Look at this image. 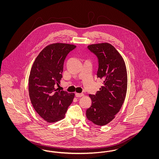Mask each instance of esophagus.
I'll list each match as a JSON object with an SVG mask.
<instances>
[{
  "instance_id": "34e87169",
  "label": "esophagus",
  "mask_w": 159,
  "mask_h": 159,
  "mask_svg": "<svg viewBox=\"0 0 159 159\" xmlns=\"http://www.w3.org/2000/svg\"><path fill=\"white\" fill-rule=\"evenodd\" d=\"M84 95L83 93H76V97H82Z\"/></svg>"
}]
</instances>
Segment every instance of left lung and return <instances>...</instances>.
I'll return each mask as SVG.
<instances>
[{
  "mask_svg": "<svg viewBox=\"0 0 159 159\" xmlns=\"http://www.w3.org/2000/svg\"><path fill=\"white\" fill-rule=\"evenodd\" d=\"M88 49L97 57V75L103 80V85L95 95H89L92 105L86 110V117L94 124L104 126L113 120L124 102L128 85L126 68L120 54L110 43L91 45Z\"/></svg>",
  "mask_w": 159,
  "mask_h": 159,
  "instance_id": "obj_1",
  "label": "left lung"
}]
</instances>
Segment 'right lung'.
Segmentation results:
<instances>
[{"label": "right lung", "instance_id": "1", "mask_svg": "<svg viewBox=\"0 0 159 159\" xmlns=\"http://www.w3.org/2000/svg\"><path fill=\"white\" fill-rule=\"evenodd\" d=\"M73 45L53 43L47 46L34 61L29 79L31 102L39 116L53 123L63 119L75 93L58 91L62 77L64 60Z\"/></svg>", "mask_w": 159, "mask_h": 159}]
</instances>
